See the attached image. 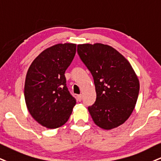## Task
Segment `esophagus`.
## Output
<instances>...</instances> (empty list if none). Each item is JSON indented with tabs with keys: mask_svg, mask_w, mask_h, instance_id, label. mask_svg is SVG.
<instances>
[{
	"mask_svg": "<svg viewBox=\"0 0 161 161\" xmlns=\"http://www.w3.org/2000/svg\"><path fill=\"white\" fill-rule=\"evenodd\" d=\"M77 98L79 102H80V101L82 100V96H81V95H79V96H77Z\"/></svg>",
	"mask_w": 161,
	"mask_h": 161,
	"instance_id": "esophagus-1",
	"label": "esophagus"
}]
</instances>
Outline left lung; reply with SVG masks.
Wrapping results in <instances>:
<instances>
[{
  "mask_svg": "<svg viewBox=\"0 0 161 161\" xmlns=\"http://www.w3.org/2000/svg\"><path fill=\"white\" fill-rule=\"evenodd\" d=\"M77 53L92 74L96 100L88 110L95 124L104 130L120 126L131 115L140 82L122 54L102 43L77 45Z\"/></svg>",
  "mask_w": 161,
  "mask_h": 161,
  "instance_id": "left-lung-1",
  "label": "left lung"
}]
</instances>
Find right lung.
<instances>
[{
	"mask_svg": "<svg viewBox=\"0 0 161 161\" xmlns=\"http://www.w3.org/2000/svg\"><path fill=\"white\" fill-rule=\"evenodd\" d=\"M75 53L76 44H56L39 53L27 70L25 84L27 110L47 128L63 126L76 104L67 89L65 77Z\"/></svg>",
	"mask_w": 161,
	"mask_h": 161,
	"instance_id": "1",
	"label": "right lung"
}]
</instances>
